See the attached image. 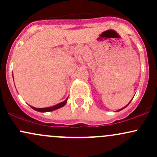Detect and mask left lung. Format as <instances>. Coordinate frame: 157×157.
Segmentation results:
<instances>
[{
    "label": "left lung",
    "mask_w": 157,
    "mask_h": 157,
    "mask_svg": "<svg viewBox=\"0 0 157 157\" xmlns=\"http://www.w3.org/2000/svg\"><path fill=\"white\" fill-rule=\"evenodd\" d=\"M130 102H129V103H130ZM129 103L128 104V105H126V106H125V107H124V108H122V109H120V110H118V111H121V110H122V109H125V108H126V107H127V106L128 105H129Z\"/></svg>",
    "instance_id": "obj_1"
}]
</instances>
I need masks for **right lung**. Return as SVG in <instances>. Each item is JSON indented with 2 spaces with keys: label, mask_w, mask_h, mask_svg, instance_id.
I'll return each mask as SVG.
<instances>
[{
  "label": "right lung",
  "mask_w": 157,
  "mask_h": 157,
  "mask_svg": "<svg viewBox=\"0 0 157 157\" xmlns=\"http://www.w3.org/2000/svg\"><path fill=\"white\" fill-rule=\"evenodd\" d=\"M66 102H67V100H66L65 101H63V102H60V103L57 104V105H56L52 106V107H48V108H43V109H37V108L32 107V106H31V107L32 109L35 110V111H40V112H48V111H54V110L60 109V108L63 107V106H64L65 105H66Z\"/></svg>",
  "instance_id": "add662e5"
}]
</instances>
